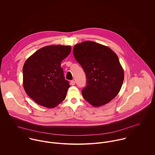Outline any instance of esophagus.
I'll return each mask as SVG.
<instances>
[{"instance_id": "obj_1", "label": "esophagus", "mask_w": 155, "mask_h": 155, "mask_svg": "<svg viewBox=\"0 0 155 155\" xmlns=\"http://www.w3.org/2000/svg\"><path fill=\"white\" fill-rule=\"evenodd\" d=\"M70 84H71V85H74L75 84V82H74V81H73V80L71 81V82H70Z\"/></svg>"}]
</instances>
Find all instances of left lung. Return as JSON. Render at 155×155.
Here are the masks:
<instances>
[{
    "label": "left lung",
    "mask_w": 155,
    "mask_h": 155,
    "mask_svg": "<svg viewBox=\"0 0 155 155\" xmlns=\"http://www.w3.org/2000/svg\"><path fill=\"white\" fill-rule=\"evenodd\" d=\"M73 52L87 76V86L82 90L84 98L94 107L110 102L119 92L124 79V69L116 53L92 41L76 45Z\"/></svg>",
    "instance_id": "left-lung-1"
}]
</instances>
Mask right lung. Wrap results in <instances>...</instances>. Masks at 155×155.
I'll return each mask as SVG.
<instances>
[{
	"mask_svg": "<svg viewBox=\"0 0 155 155\" xmlns=\"http://www.w3.org/2000/svg\"><path fill=\"white\" fill-rule=\"evenodd\" d=\"M70 52V46H46L25 61L22 68L23 87L38 104L54 108L65 99L70 85L64 77L61 63Z\"/></svg>",
	"mask_w": 155,
	"mask_h": 155,
	"instance_id": "right-lung-1",
	"label": "right lung"
}]
</instances>
